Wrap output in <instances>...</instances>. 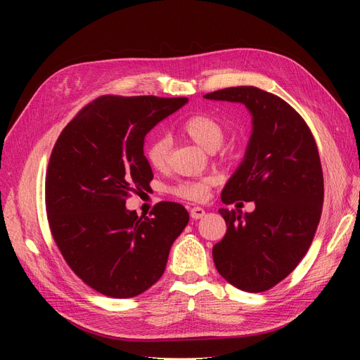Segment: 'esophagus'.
Segmentation results:
<instances>
[{"instance_id":"34e87169","label":"esophagus","mask_w":360,"mask_h":360,"mask_svg":"<svg viewBox=\"0 0 360 360\" xmlns=\"http://www.w3.org/2000/svg\"><path fill=\"white\" fill-rule=\"evenodd\" d=\"M204 216H205V210L201 209V207H193V209H191L192 219H202Z\"/></svg>"}]
</instances>
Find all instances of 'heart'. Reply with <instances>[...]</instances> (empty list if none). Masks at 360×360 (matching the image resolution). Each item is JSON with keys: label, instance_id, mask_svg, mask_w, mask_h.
Returning a JSON list of instances; mask_svg holds the SVG:
<instances>
[{"label": "heart", "instance_id": "1", "mask_svg": "<svg viewBox=\"0 0 360 360\" xmlns=\"http://www.w3.org/2000/svg\"><path fill=\"white\" fill-rule=\"evenodd\" d=\"M180 130L186 135L191 141H193L200 148L207 153H214L219 148L225 139V127L224 124L212 115L205 114H195L184 120L180 124ZM168 151H169V139L165 136H156L150 141V144L146 150L147 160L151 167L158 169L163 168L168 162ZM210 180L201 181H186L180 183L174 189L179 197L188 200H202L209 189Z\"/></svg>", "mask_w": 360, "mask_h": 360}]
</instances>
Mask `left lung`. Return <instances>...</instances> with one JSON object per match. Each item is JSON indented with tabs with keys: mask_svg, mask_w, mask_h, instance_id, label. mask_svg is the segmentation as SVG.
<instances>
[{
	"mask_svg": "<svg viewBox=\"0 0 360 360\" xmlns=\"http://www.w3.org/2000/svg\"><path fill=\"white\" fill-rule=\"evenodd\" d=\"M204 97L242 103L252 117L243 160L221 200L254 201L255 210L219 209L226 234L213 246L214 266L237 288L266 291L296 269L320 222L324 184L317 144L303 118L275 94L231 86Z\"/></svg>",
	"mask_w": 360,
	"mask_h": 360,
	"instance_id": "obj_1",
	"label": "left lung"
}]
</instances>
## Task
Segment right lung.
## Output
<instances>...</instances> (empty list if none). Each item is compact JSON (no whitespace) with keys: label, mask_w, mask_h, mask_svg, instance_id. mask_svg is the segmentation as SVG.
Wrapping results in <instances>:
<instances>
[{"label":"right lung","mask_w":360,"mask_h":360,"mask_svg":"<svg viewBox=\"0 0 360 360\" xmlns=\"http://www.w3.org/2000/svg\"><path fill=\"white\" fill-rule=\"evenodd\" d=\"M186 97L105 96L64 127L46 174V212L58 249L86 285L135 297L163 275L169 249L189 222L181 204L159 202L151 217L126 209L153 179L146 135Z\"/></svg>","instance_id":"1"}]
</instances>
